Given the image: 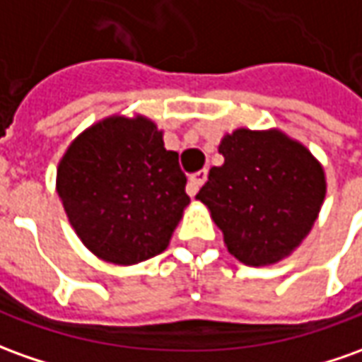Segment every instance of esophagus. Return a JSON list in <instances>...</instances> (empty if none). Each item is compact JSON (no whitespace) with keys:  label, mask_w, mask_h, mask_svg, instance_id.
<instances>
[{"label":"esophagus","mask_w":362,"mask_h":362,"mask_svg":"<svg viewBox=\"0 0 362 362\" xmlns=\"http://www.w3.org/2000/svg\"><path fill=\"white\" fill-rule=\"evenodd\" d=\"M206 169H201V171H197V173H193V175L189 177V195L195 197L197 191L203 187V183L206 181Z\"/></svg>","instance_id":"1"}]
</instances>
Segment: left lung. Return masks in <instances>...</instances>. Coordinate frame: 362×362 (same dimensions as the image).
Masks as SVG:
<instances>
[{
    "label": "left lung",
    "instance_id": "obj_1",
    "mask_svg": "<svg viewBox=\"0 0 362 362\" xmlns=\"http://www.w3.org/2000/svg\"><path fill=\"white\" fill-rule=\"evenodd\" d=\"M224 163L197 193L224 244L248 266L276 264L308 236L325 199L323 167L278 129L240 128L218 146Z\"/></svg>",
    "mask_w": 362,
    "mask_h": 362
}]
</instances>
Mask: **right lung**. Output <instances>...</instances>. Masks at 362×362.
<instances>
[{
	"instance_id": "1",
	"label": "right lung",
	"mask_w": 362,
	"mask_h": 362,
	"mask_svg": "<svg viewBox=\"0 0 362 362\" xmlns=\"http://www.w3.org/2000/svg\"><path fill=\"white\" fill-rule=\"evenodd\" d=\"M179 153L144 116H112L62 156L57 191L74 233L98 258L138 264L167 248L189 205Z\"/></svg>"
}]
</instances>
